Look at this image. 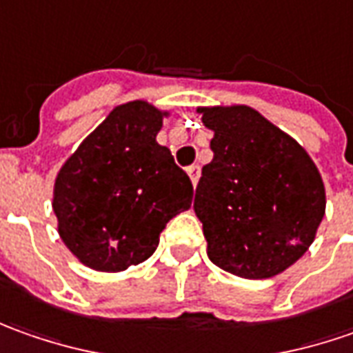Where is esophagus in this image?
Masks as SVG:
<instances>
[{"instance_id":"34e87169","label":"esophagus","mask_w":353,"mask_h":353,"mask_svg":"<svg viewBox=\"0 0 353 353\" xmlns=\"http://www.w3.org/2000/svg\"><path fill=\"white\" fill-rule=\"evenodd\" d=\"M188 176H189V179H191V183H193V188H195V185H197V181H199V177H201V168H199V165H197V164L189 165Z\"/></svg>"}]
</instances>
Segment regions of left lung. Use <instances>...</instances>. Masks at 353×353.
<instances>
[{
  "mask_svg": "<svg viewBox=\"0 0 353 353\" xmlns=\"http://www.w3.org/2000/svg\"><path fill=\"white\" fill-rule=\"evenodd\" d=\"M213 130L193 209L207 256L228 274L268 279L310 248L326 189L309 152L250 105L197 107Z\"/></svg>",
  "mask_w": 353,
  "mask_h": 353,
  "instance_id": "1",
  "label": "left lung"
}]
</instances>
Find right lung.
<instances>
[{"mask_svg": "<svg viewBox=\"0 0 353 353\" xmlns=\"http://www.w3.org/2000/svg\"><path fill=\"white\" fill-rule=\"evenodd\" d=\"M172 111L144 99L117 105L58 170V234L83 265L117 274L148 260L193 185L156 134Z\"/></svg>", "mask_w": 353, "mask_h": 353, "instance_id": "right-lung-1", "label": "right lung"}]
</instances>
